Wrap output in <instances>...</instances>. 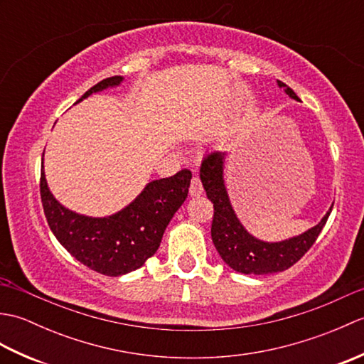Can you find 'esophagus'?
Masks as SVG:
<instances>
[{
  "mask_svg": "<svg viewBox=\"0 0 364 364\" xmlns=\"http://www.w3.org/2000/svg\"><path fill=\"white\" fill-rule=\"evenodd\" d=\"M189 194L192 197H198L203 194V186H202V181H200L198 176H194L191 181V188H189Z\"/></svg>",
  "mask_w": 364,
  "mask_h": 364,
  "instance_id": "obj_1",
  "label": "esophagus"
}]
</instances>
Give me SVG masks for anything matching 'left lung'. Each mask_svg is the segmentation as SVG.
I'll use <instances>...</instances> for the list:
<instances>
[{
  "mask_svg": "<svg viewBox=\"0 0 364 364\" xmlns=\"http://www.w3.org/2000/svg\"><path fill=\"white\" fill-rule=\"evenodd\" d=\"M278 87L284 89L291 98L299 100L291 87L277 81ZM223 151H211L206 154L200 167V180L206 191V197L214 203V218L211 225V237L220 258L236 272L247 275H267L283 272L304 257L318 239L323 225L331 213V208L323 215L318 225L305 233L284 239L280 242H266L252 236L244 228L241 220L231 206L223 167H225Z\"/></svg>",
  "mask_w": 364,
  "mask_h": 364,
  "instance_id": "8db88e82",
  "label": "left lung"
}]
</instances>
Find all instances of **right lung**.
Returning a JSON list of instances; mask_svg holds the SVG:
<instances>
[{
  "label": "right lung",
  "instance_id": "right-lung-1",
  "mask_svg": "<svg viewBox=\"0 0 364 364\" xmlns=\"http://www.w3.org/2000/svg\"><path fill=\"white\" fill-rule=\"evenodd\" d=\"M122 81L123 76L100 81L76 103L97 92L117 87ZM191 178L192 173L184 168L173 176L153 180L119 213L90 218L68 210L54 198L42 162L41 197L45 218L60 245L95 272L119 277L144 266L156 253L168 222L188 197Z\"/></svg>",
  "mask_w": 364,
  "mask_h": 364
}]
</instances>
